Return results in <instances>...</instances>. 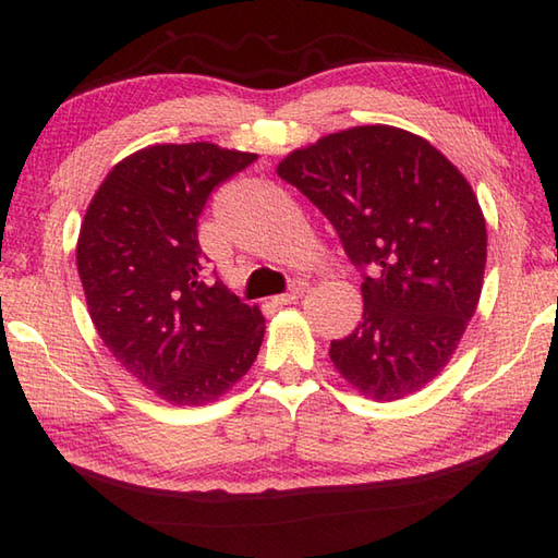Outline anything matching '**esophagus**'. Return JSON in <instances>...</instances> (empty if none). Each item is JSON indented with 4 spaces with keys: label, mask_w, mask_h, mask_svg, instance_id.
Listing matches in <instances>:
<instances>
[{
    "label": "esophagus",
    "mask_w": 558,
    "mask_h": 558,
    "mask_svg": "<svg viewBox=\"0 0 558 558\" xmlns=\"http://www.w3.org/2000/svg\"><path fill=\"white\" fill-rule=\"evenodd\" d=\"M306 288H310V286H306L304 280H294L292 286H290V290L278 294V298H272V302L280 304V306H282V304H294V302H298V300L302 298V294L306 292Z\"/></svg>",
    "instance_id": "esophagus-1"
}]
</instances>
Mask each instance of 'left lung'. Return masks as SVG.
<instances>
[{"instance_id": "8db88e82", "label": "left lung", "mask_w": 558, "mask_h": 558, "mask_svg": "<svg viewBox=\"0 0 558 558\" xmlns=\"http://www.w3.org/2000/svg\"><path fill=\"white\" fill-rule=\"evenodd\" d=\"M362 270L364 314L330 360L360 393L398 400L444 369L477 310L487 225L475 192L429 141L354 126L278 165Z\"/></svg>"}]
</instances>
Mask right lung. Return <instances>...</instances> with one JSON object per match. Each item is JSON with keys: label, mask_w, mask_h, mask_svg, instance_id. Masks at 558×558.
<instances>
[{"label": "right lung", "mask_w": 558, "mask_h": 558, "mask_svg": "<svg viewBox=\"0 0 558 558\" xmlns=\"http://www.w3.org/2000/svg\"><path fill=\"white\" fill-rule=\"evenodd\" d=\"M256 160L216 144L150 146L117 162L81 225L76 266L114 360L172 405H206L264 342V316L206 276L198 218Z\"/></svg>", "instance_id": "add662e5"}]
</instances>
